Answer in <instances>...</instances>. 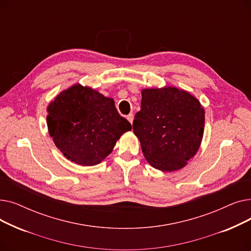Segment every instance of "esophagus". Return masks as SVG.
I'll list each match as a JSON object with an SVG mask.
<instances>
[{
    "mask_svg": "<svg viewBox=\"0 0 251 251\" xmlns=\"http://www.w3.org/2000/svg\"><path fill=\"white\" fill-rule=\"evenodd\" d=\"M133 118H134L133 114H129V115L127 116V120L131 123V125H132V123H133Z\"/></svg>",
    "mask_w": 251,
    "mask_h": 251,
    "instance_id": "esophagus-1",
    "label": "esophagus"
}]
</instances>
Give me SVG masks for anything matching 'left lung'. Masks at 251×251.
<instances>
[{
	"label": "left lung",
	"instance_id": "left-lung-1",
	"mask_svg": "<svg viewBox=\"0 0 251 251\" xmlns=\"http://www.w3.org/2000/svg\"><path fill=\"white\" fill-rule=\"evenodd\" d=\"M141 109L133 132L147 161L163 172L187 165L199 151L204 130V110L189 92L176 87L141 91Z\"/></svg>",
	"mask_w": 251,
	"mask_h": 251
}]
</instances>
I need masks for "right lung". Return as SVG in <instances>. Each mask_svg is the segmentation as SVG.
<instances>
[{"instance_id": "1", "label": "right lung", "mask_w": 251, "mask_h": 251, "mask_svg": "<svg viewBox=\"0 0 251 251\" xmlns=\"http://www.w3.org/2000/svg\"><path fill=\"white\" fill-rule=\"evenodd\" d=\"M47 123L56 147L71 162L95 166L113 151L131 124L119 115L113 99L74 84L48 107Z\"/></svg>"}]
</instances>
